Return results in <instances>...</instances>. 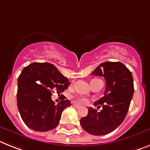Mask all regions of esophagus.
<instances>
[{"instance_id": "obj_1", "label": "esophagus", "mask_w": 150, "mask_h": 150, "mask_svg": "<svg viewBox=\"0 0 150 150\" xmlns=\"http://www.w3.org/2000/svg\"><path fill=\"white\" fill-rule=\"evenodd\" d=\"M73 106H74V108H80V105H79V104H73Z\"/></svg>"}]
</instances>
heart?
<instances>
[{
    "mask_svg": "<svg viewBox=\"0 0 150 150\" xmlns=\"http://www.w3.org/2000/svg\"><path fill=\"white\" fill-rule=\"evenodd\" d=\"M78 102H79V104H85L87 103V100L85 98H79L78 99Z\"/></svg>",
    "mask_w": 150,
    "mask_h": 150,
    "instance_id": "heart-1",
    "label": "heart"
}]
</instances>
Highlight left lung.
Segmentation results:
<instances>
[{
  "label": "left lung",
  "mask_w": 150,
  "mask_h": 150,
  "mask_svg": "<svg viewBox=\"0 0 150 150\" xmlns=\"http://www.w3.org/2000/svg\"><path fill=\"white\" fill-rule=\"evenodd\" d=\"M103 76L106 81L104 96L94 103L102 107L98 112L88 108V114L80 120L85 131L96 136L106 135L114 131L125 119L134 91L132 73L120 62H105L91 73Z\"/></svg>",
  "instance_id": "8db88e82"
}]
</instances>
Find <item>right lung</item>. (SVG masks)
Wrapping results in <instances>:
<instances>
[{
	"instance_id": "right-lung-1",
	"label": "right lung",
	"mask_w": 150,
	"mask_h": 150,
	"mask_svg": "<svg viewBox=\"0 0 150 150\" xmlns=\"http://www.w3.org/2000/svg\"><path fill=\"white\" fill-rule=\"evenodd\" d=\"M69 85L67 78L49 62H33L23 69L18 78L17 100L25 124L40 132L56 128L63 110L71 103L64 100L55 104L51 96L55 91L63 92Z\"/></svg>"
}]
</instances>
